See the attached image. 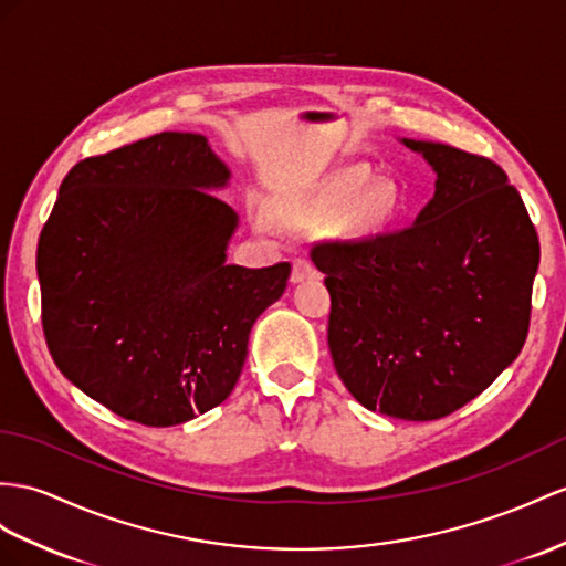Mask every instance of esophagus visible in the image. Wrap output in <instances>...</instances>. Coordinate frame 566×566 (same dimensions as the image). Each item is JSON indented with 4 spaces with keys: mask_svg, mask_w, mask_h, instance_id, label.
Segmentation results:
<instances>
[{
    "mask_svg": "<svg viewBox=\"0 0 566 566\" xmlns=\"http://www.w3.org/2000/svg\"><path fill=\"white\" fill-rule=\"evenodd\" d=\"M317 270L311 263L308 258H296L294 260V268H292V282H303V280H311L315 277Z\"/></svg>",
    "mask_w": 566,
    "mask_h": 566,
    "instance_id": "esophagus-1",
    "label": "esophagus"
}]
</instances>
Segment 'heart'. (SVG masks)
Listing matches in <instances>:
<instances>
[{
    "label": "heart",
    "instance_id": "b5f03b06",
    "mask_svg": "<svg viewBox=\"0 0 566 566\" xmlns=\"http://www.w3.org/2000/svg\"><path fill=\"white\" fill-rule=\"evenodd\" d=\"M366 167H346L332 174L315 191L292 206L298 220L325 222L337 217V231L346 239H373L395 222L401 208L399 188L392 181H373ZM258 224L268 220L258 214Z\"/></svg>",
    "mask_w": 566,
    "mask_h": 566
}]
</instances>
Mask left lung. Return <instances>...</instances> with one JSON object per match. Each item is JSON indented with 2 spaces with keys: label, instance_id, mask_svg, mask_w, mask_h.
Returning <instances> with one entry per match:
<instances>
[{
  "label": "left lung",
  "instance_id": "1",
  "mask_svg": "<svg viewBox=\"0 0 566 566\" xmlns=\"http://www.w3.org/2000/svg\"><path fill=\"white\" fill-rule=\"evenodd\" d=\"M438 174L434 196L399 231L321 241L332 298L327 344L358 403L438 421L512 366L528 335L541 243L500 165L430 140H401Z\"/></svg>",
  "mask_w": 566,
  "mask_h": 566
}]
</instances>
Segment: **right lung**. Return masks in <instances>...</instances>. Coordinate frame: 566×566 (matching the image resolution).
Instances as JSON below:
<instances>
[{"label":"right lung","instance_id":"obj_1","mask_svg":"<svg viewBox=\"0 0 566 566\" xmlns=\"http://www.w3.org/2000/svg\"><path fill=\"white\" fill-rule=\"evenodd\" d=\"M229 169L165 132L66 174L38 241L42 329L64 378L126 421L167 428L234 389L258 315L292 265H227Z\"/></svg>","mask_w":566,"mask_h":566}]
</instances>
